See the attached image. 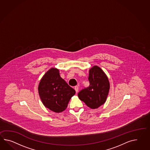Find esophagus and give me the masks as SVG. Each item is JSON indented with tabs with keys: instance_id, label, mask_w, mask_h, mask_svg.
Instances as JSON below:
<instances>
[{
	"instance_id": "34e87169",
	"label": "esophagus",
	"mask_w": 150,
	"mask_h": 150,
	"mask_svg": "<svg viewBox=\"0 0 150 150\" xmlns=\"http://www.w3.org/2000/svg\"><path fill=\"white\" fill-rule=\"evenodd\" d=\"M75 91H76V93H77V92L79 91V87H78L77 86L75 87Z\"/></svg>"
}]
</instances>
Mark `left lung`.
Returning <instances> with one entry per match:
<instances>
[{
	"instance_id": "left-lung-1",
	"label": "left lung",
	"mask_w": 150,
	"mask_h": 150,
	"mask_svg": "<svg viewBox=\"0 0 150 150\" xmlns=\"http://www.w3.org/2000/svg\"><path fill=\"white\" fill-rule=\"evenodd\" d=\"M89 71L90 85L81 91L78 96L89 108L96 109L106 102L110 91V82L106 74L98 66H93Z\"/></svg>"
}]
</instances>
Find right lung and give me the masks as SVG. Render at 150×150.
Segmentation results:
<instances>
[{
	"instance_id": "1",
	"label": "right lung",
	"mask_w": 150,
	"mask_h": 150,
	"mask_svg": "<svg viewBox=\"0 0 150 150\" xmlns=\"http://www.w3.org/2000/svg\"><path fill=\"white\" fill-rule=\"evenodd\" d=\"M38 93L44 106L55 113L66 110L75 91L60 76L59 70L51 68L42 77Z\"/></svg>"
}]
</instances>
